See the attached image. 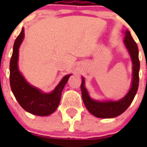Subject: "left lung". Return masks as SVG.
<instances>
[{
    "instance_id": "1",
    "label": "left lung",
    "mask_w": 147,
    "mask_h": 147,
    "mask_svg": "<svg viewBox=\"0 0 147 147\" xmlns=\"http://www.w3.org/2000/svg\"><path fill=\"white\" fill-rule=\"evenodd\" d=\"M125 43L126 47L129 51L131 56V59L132 62V82L129 91L123 98H121L117 102H98L90 98L88 91L85 89L84 84L85 80L84 78L82 79L81 90L82 97L83 102L85 104V107L93 115L98 118L102 119H109V118L116 117L121 115L125 111L135 98L136 93L138 88L139 84V69H140V61L138 58V48L132 39L131 34L129 31L125 32Z\"/></svg>"
}]
</instances>
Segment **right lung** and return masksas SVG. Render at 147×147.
Listing matches in <instances>:
<instances>
[{
    "instance_id": "1",
    "label": "right lung",
    "mask_w": 147,
    "mask_h": 147,
    "mask_svg": "<svg viewBox=\"0 0 147 147\" xmlns=\"http://www.w3.org/2000/svg\"><path fill=\"white\" fill-rule=\"evenodd\" d=\"M23 37L24 29L23 28L15 40L10 59L9 82L11 91L19 105L27 112L40 116L49 115L57 108L62 90L71 74L65 76L51 93H43L36 88L31 86L20 74L18 67L19 47Z\"/></svg>"
}]
</instances>
